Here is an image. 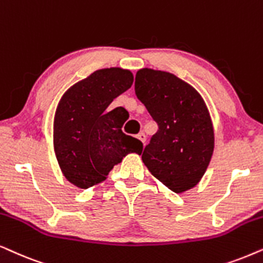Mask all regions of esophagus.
<instances>
[{
  "label": "esophagus",
  "instance_id": "obj_1",
  "mask_svg": "<svg viewBox=\"0 0 263 263\" xmlns=\"http://www.w3.org/2000/svg\"><path fill=\"white\" fill-rule=\"evenodd\" d=\"M137 138L143 143V144H144L145 141H146V136H145L144 132H141V134H138L137 135Z\"/></svg>",
  "mask_w": 263,
  "mask_h": 263
}]
</instances>
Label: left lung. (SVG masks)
Returning <instances> with one entry per match:
<instances>
[{
	"mask_svg": "<svg viewBox=\"0 0 263 263\" xmlns=\"http://www.w3.org/2000/svg\"><path fill=\"white\" fill-rule=\"evenodd\" d=\"M135 91L159 129L142 154L150 173L176 194L198 184L214 150V129L202 96L170 72L142 68Z\"/></svg>",
	"mask_w": 263,
	"mask_h": 263,
	"instance_id": "8db88e82",
	"label": "left lung"
}]
</instances>
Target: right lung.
Masks as SVG:
<instances>
[{
	"instance_id": "obj_1",
	"label": "right lung",
	"mask_w": 263,
	"mask_h": 263,
	"mask_svg": "<svg viewBox=\"0 0 263 263\" xmlns=\"http://www.w3.org/2000/svg\"><path fill=\"white\" fill-rule=\"evenodd\" d=\"M132 83L128 69L103 68L61 97L54 119V150L66 179L77 187L101 183L127 154L142 153V142L122 132L121 107L107 111Z\"/></svg>"
}]
</instances>
